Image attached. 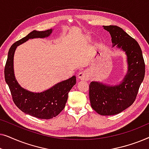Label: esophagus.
<instances>
[{
  "label": "esophagus",
  "mask_w": 149,
  "mask_h": 149,
  "mask_svg": "<svg viewBox=\"0 0 149 149\" xmlns=\"http://www.w3.org/2000/svg\"><path fill=\"white\" fill-rule=\"evenodd\" d=\"M78 78L82 81H88L89 79V74L86 70L81 71L79 73Z\"/></svg>",
  "instance_id": "esophagus-1"
}]
</instances>
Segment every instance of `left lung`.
Segmentation results:
<instances>
[{
  "instance_id": "8db88e82",
  "label": "left lung",
  "mask_w": 149,
  "mask_h": 149,
  "mask_svg": "<svg viewBox=\"0 0 149 149\" xmlns=\"http://www.w3.org/2000/svg\"><path fill=\"white\" fill-rule=\"evenodd\" d=\"M111 34L113 46L125 51L127 56L128 72L123 82L108 86L93 81L89 85L91 107L101 115L120 113L134 102L145 74V64L141 48L136 40L117 26H104Z\"/></svg>"
}]
</instances>
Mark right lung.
Listing matches in <instances>:
<instances>
[{"label":"right lung","instance_id":"1","mask_svg":"<svg viewBox=\"0 0 149 149\" xmlns=\"http://www.w3.org/2000/svg\"><path fill=\"white\" fill-rule=\"evenodd\" d=\"M52 32V29L41 32L33 30L13 43L9 49L5 66V81L9 87L13 102L22 112L38 119H52L62 111L68 100V92L76 84V77L73 76L43 92H30L21 87L16 81L13 72V56L19 45L29 38L47 37Z\"/></svg>","mask_w":149,"mask_h":149}]
</instances>
